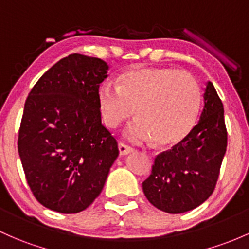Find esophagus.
<instances>
[{"instance_id": "34e87169", "label": "esophagus", "mask_w": 249, "mask_h": 249, "mask_svg": "<svg viewBox=\"0 0 249 249\" xmlns=\"http://www.w3.org/2000/svg\"><path fill=\"white\" fill-rule=\"evenodd\" d=\"M119 151H120V154H121V156H125V154L133 152V148L128 145H125V143H124V142H120L119 143Z\"/></svg>"}]
</instances>
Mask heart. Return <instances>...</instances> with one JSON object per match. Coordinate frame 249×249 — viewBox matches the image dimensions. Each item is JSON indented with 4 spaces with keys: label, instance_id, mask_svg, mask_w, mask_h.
Listing matches in <instances>:
<instances>
[{
    "label": "heart",
    "instance_id": "heart-1",
    "mask_svg": "<svg viewBox=\"0 0 249 249\" xmlns=\"http://www.w3.org/2000/svg\"><path fill=\"white\" fill-rule=\"evenodd\" d=\"M104 124L120 127L133 114L139 117L125 130L132 141L154 139L157 145L180 142L191 132L200 108V87L191 73L171 68H138L98 90Z\"/></svg>",
    "mask_w": 249,
    "mask_h": 249
}]
</instances>
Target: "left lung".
Returning <instances> with one entry per match:
<instances>
[{
  "mask_svg": "<svg viewBox=\"0 0 249 249\" xmlns=\"http://www.w3.org/2000/svg\"><path fill=\"white\" fill-rule=\"evenodd\" d=\"M203 97L199 121L172 149L158 154L142 183L146 198L165 213L195 209L209 198L217 183L227 149L223 104L211 82Z\"/></svg>",
  "mask_w": 249,
  "mask_h": 249,
  "instance_id": "8db88e82",
  "label": "left lung"
}]
</instances>
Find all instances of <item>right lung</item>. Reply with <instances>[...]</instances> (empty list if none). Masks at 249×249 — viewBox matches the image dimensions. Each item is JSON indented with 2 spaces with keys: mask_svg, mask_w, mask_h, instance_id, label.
Listing matches in <instances>:
<instances>
[{
  "mask_svg": "<svg viewBox=\"0 0 249 249\" xmlns=\"http://www.w3.org/2000/svg\"><path fill=\"white\" fill-rule=\"evenodd\" d=\"M108 69L100 58L70 54L40 77L26 100L18 156L34 197L57 213L87 209L119 156L98 106Z\"/></svg>",
  "mask_w": 249,
  "mask_h": 249,
  "instance_id": "1",
  "label": "right lung"
}]
</instances>
